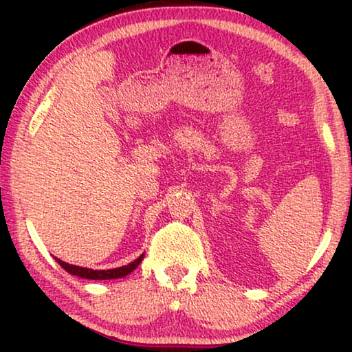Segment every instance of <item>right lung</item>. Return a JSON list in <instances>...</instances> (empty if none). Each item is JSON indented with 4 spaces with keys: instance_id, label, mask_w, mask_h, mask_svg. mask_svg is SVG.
I'll return each mask as SVG.
<instances>
[{
    "instance_id": "1",
    "label": "right lung",
    "mask_w": 352,
    "mask_h": 352,
    "mask_svg": "<svg viewBox=\"0 0 352 352\" xmlns=\"http://www.w3.org/2000/svg\"><path fill=\"white\" fill-rule=\"evenodd\" d=\"M142 258H144V254H141L138 259H134L133 263H129L128 266H122L117 269H107V271H93V269H88V267L74 266V264L64 263L57 258H56V261L59 263L67 272L72 274V276H76L81 278H89V280H107V278H120V277L128 276V274H131L134 269L139 266V263L142 261Z\"/></svg>"
}]
</instances>
